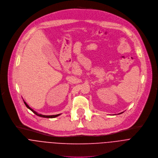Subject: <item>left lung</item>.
Wrapping results in <instances>:
<instances>
[{
    "label": "left lung",
    "instance_id": "obj_1",
    "mask_svg": "<svg viewBox=\"0 0 158 158\" xmlns=\"http://www.w3.org/2000/svg\"><path fill=\"white\" fill-rule=\"evenodd\" d=\"M121 113H119V114H121Z\"/></svg>",
    "mask_w": 158,
    "mask_h": 158
}]
</instances>
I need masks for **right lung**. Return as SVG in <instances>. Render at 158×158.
Instances as JSON below:
<instances>
[{
  "instance_id": "obj_1",
  "label": "right lung",
  "mask_w": 158,
  "mask_h": 158,
  "mask_svg": "<svg viewBox=\"0 0 158 158\" xmlns=\"http://www.w3.org/2000/svg\"><path fill=\"white\" fill-rule=\"evenodd\" d=\"M23 102H24V103H25V106L29 109V110H30L31 111H32L34 113H35L36 115H37V116H40V117H43V118H55V117H57V116H60V114H55V115H43V114H39L38 113H37L36 111H35L33 109H31L27 104V103L25 102H24L23 101Z\"/></svg>"
}]
</instances>
